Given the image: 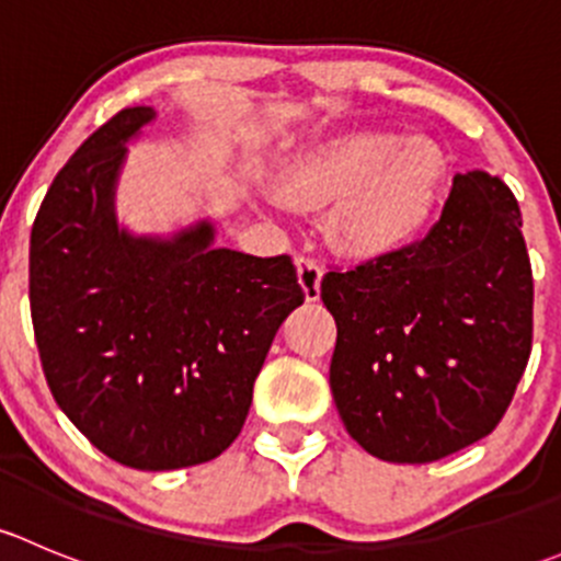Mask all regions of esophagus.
I'll return each mask as SVG.
<instances>
[{"instance_id": "1", "label": "esophagus", "mask_w": 561, "mask_h": 561, "mask_svg": "<svg viewBox=\"0 0 561 561\" xmlns=\"http://www.w3.org/2000/svg\"><path fill=\"white\" fill-rule=\"evenodd\" d=\"M298 285H301L304 298L309 304L320 298V282H322V268L317 265V260L312 257H298Z\"/></svg>"}]
</instances>
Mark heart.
Returning <instances> with one entry per match:
<instances>
[{
  "instance_id": "b5f03b06",
  "label": "heart",
  "mask_w": 561,
  "mask_h": 561,
  "mask_svg": "<svg viewBox=\"0 0 561 561\" xmlns=\"http://www.w3.org/2000/svg\"><path fill=\"white\" fill-rule=\"evenodd\" d=\"M443 149L426 135L358 129L304 151L285 175L287 201L328 208L331 239L360 260L388 257L426 230L443 192Z\"/></svg>"
}]
</instances>
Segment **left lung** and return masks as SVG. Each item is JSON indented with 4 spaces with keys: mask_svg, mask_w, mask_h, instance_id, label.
Returning <instances> with one entry per match:
<instances>
[{
    "mask_svg": "<svg viewBox=\"0 0 561 561\" xmlns=\"http://www.w3.org/2000/svg\"><path fill=\"white\" fill-rule=\"evenodd\" d=\"M336 320L331 393L350 437L382 461L426 463L489 437L531 353V265L513 192L456 173L417 244L325 274Z\"/></svg>",
    "mask_w": 561,
    "mask_h": 561,
    "instance_id": "8db88e82",
    "label": "left lung"
}]
</instances>
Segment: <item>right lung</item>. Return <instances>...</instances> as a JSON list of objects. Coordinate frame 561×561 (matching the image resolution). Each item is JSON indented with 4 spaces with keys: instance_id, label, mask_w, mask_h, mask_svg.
<instances>
[{
    "instance_id": "add662e5",
    "label": "right lung",
    "mask_w": 561,
    "mask_h": 561,
    "mask_svg": "<svg viewBox=\"0 0 561 561\" xmlns=\"http://www.w3.org/2000/svg\"><path fill=\"white\" fill-rule=\"evenodd\" d=\"M157 118L124 107L56 173L30 244L45 380L78 432L133 469L211 461L239 437L285 317L304 304L290 257L214 247L208 217L171 236L116 217L127 146Z\"/></svg>"
}]
</instances>
